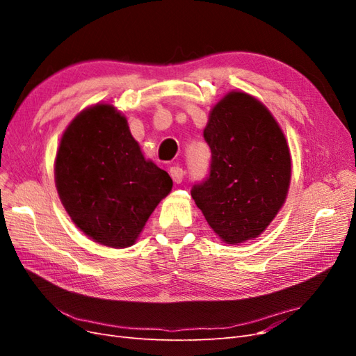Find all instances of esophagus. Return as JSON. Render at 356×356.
I'll use <instances>...</instances> for the list:
<instances>
[{
    "label": "esophagus",
    "mask_w": 356,
    "mask_h": 356,
    "mask_svg": "<svg viewBox=\"0 0 356 356\" xmlns=\"http://www.w3.org/2000/svg\"><path fill=\"white\" fill-rule=\"evenodd\" d=\"M184 175H186V172L182 170V168H179V166H172L170 168V177H172V179H174V182H177V184L182 182V179H184Z\"/></svg>",
    "instance_id": "1"
}]
</instances>
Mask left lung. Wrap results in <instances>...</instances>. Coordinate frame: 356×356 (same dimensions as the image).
I'll use <instances>...</instances> for the list:
<instances>
[{
    "label": "left lung",
    "mask_w": 356,
    "mask_h": 356,
    "mask_svg": "<svg viewBox=\"0 0 356 356\" xmlns=\"http://www.w3.org/2000/svg\"><path fill=\"white\" fill-rule=\"evenodd\" d=\"M203 138L211 163L191 197L225 243L257 238L289 187L291 157L281 127L260 101L232 92L213 106Z\"/></svg>",
    "instance_id": "left-lung-1"
}]
</instances>
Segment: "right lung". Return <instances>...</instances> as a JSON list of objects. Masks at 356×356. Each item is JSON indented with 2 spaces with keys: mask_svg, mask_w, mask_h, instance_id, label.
I'll return each mask as SVG.
<instances>
[{
  "mask_svg": "<svg viewBox=\"0 0 356 356\" xmlns=\"http://www.w3.org/2000/svg\"><path fill=\"white\" fill-rule=\"evenodd\" d=\"M55 177L75 225L113 248L134 245L172 188L168 172L144 159L126 118L106 104L71 122L60 139Z\"/></svg>",
  "mask_w": 356,
  "mask_h": 356,
  "instance_id": "add662e5",
  "label": "right lung"
}]
</instances>
